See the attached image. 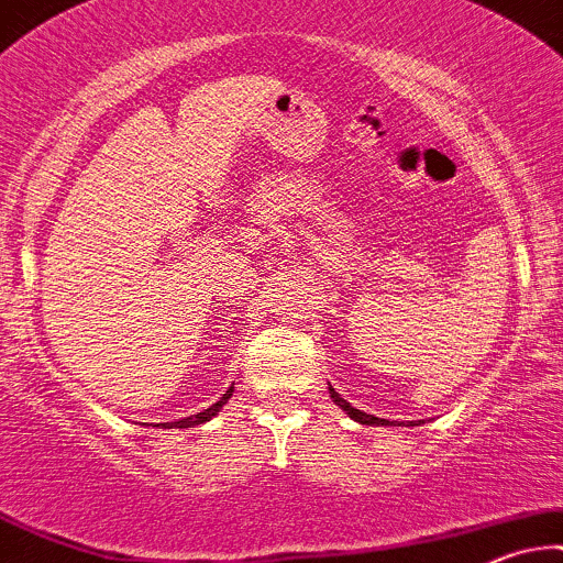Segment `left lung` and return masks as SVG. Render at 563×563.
<instances>
[{"mask_svg": "<svg viewBox=\"0 0 563 563\" xmlns=\"http://www.w3.org/2000/svg\"><path fill=\"white\" fill-rule=\"evenodd\" d=\"M330 397H332V402L334 405H340V408H343L347 416L353 418V421H358V423H364V426H389V421L387 418H376V416H366V412H361V410H355L351 402H345L343 397H340L338 393H334V389L330 387Z\"/></svg>", "mask_w": 563, "mask_h": 563, "instance_id": "1", "label": "left lung"}]
</instances>
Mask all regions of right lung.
<instances>
[{
    "label": "right lung",
    "mask_w": 563,
    "mask_h": 563,
    "mask_svg": "<svg viewBox=\"0 0 563 563\" xmlns=\"http://www.w3.org/2000/svg\"><path fill=\"white\" fill-rule=\"evenodd\" d=\"M231 393H233V387L229 389V393H225L223 397H220V400L216 402V405H210L208 410H202V412H197V416H189V418H181V421H174V423H161L163 429H195V426H199V423H205V421H210L212 416H218L220 412V408H223L225 402H229V397H231Z\"/></svg>",
    "instance_id": "right-lung-1"
}]
</instances>
